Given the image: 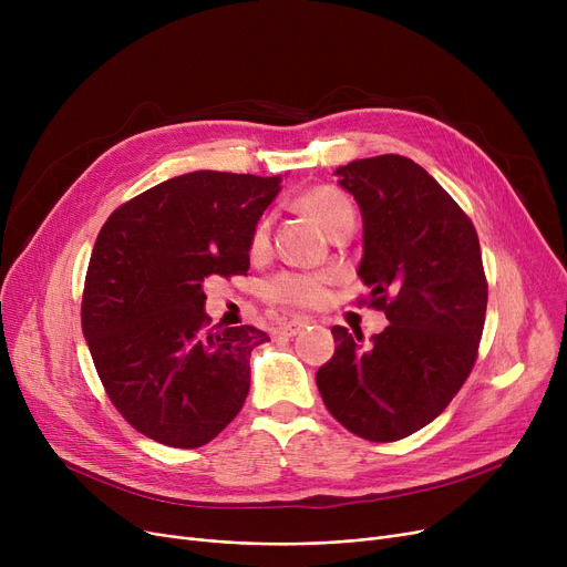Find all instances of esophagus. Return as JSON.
I'll list each match as a JSON object with an SVG mask.
<instances>
[{
	"label": "esophagus",
	"instance_id": "34e87169",
	"mask_svg": "<svg viewBox=\"0 0 567 567\" xmlns=\"http://www.w3.org/2000/svg\"><path fill=\"white\" fill-rule=\"evenodd\" d=\"M308 323H310L308 317H293V319H289V321L282 323V333L291 338V336H296V333H301Z\"/></svg>",
	"mask_w": 567,
	"mask_h": 567
}]
</instances>
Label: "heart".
Returning <instances> with one entry per match:
<instances>
[{
    "instance_id": "heart-1",
    "label": "heart",
    "mask_w": 567,
    "mask_h": 567,
    "mask_svg": "<svg viewBox=\"0 0 567 567\" xmlns=\"http://www.w3.org/2000/svg\"><path fill=\"white\" fill-rule=\"evenodd\" d=\"M301 212L315 220L326 234H336L344 225H353V206L351 202L336 188L319 186L308 190L299 199ZM268 248V220H261L255 231L250 250L255 255L264 252ZM321 285L323 280L317 276H303V274H282L276 280L268 282V296L278 303L287 306H312L321 299Z\"/></svg>"
}]
</instances>
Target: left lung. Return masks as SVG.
I'll use <instances>...</instances> for the list:
<instances>
[{"instance_id":"1","label":"left lung","mask_w":567,"mask_h":567,"mask_svg":"<svg viewBox=\"0 0 567 567\" xmlns=\"http://www.w3.org/2000/svg\"><path fill=\"white\" fill-rule=\"evenodd\" d=\"M363 218L359 278L391 326L363 336L333 326L321 400L355 436L398 441L451 404L478 353L487 280L473 223L411 158L385 154L336 169Z\"/></svg>"}]
</instances>
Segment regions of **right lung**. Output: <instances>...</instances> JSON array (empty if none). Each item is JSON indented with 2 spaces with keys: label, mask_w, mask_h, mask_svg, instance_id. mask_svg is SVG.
Segmentation results:
<instances>
[{
  "label": "right lung",
  "mask_w": 567,
  "mask_h": 567,
  "mask_svg": "<svg viewBox=\"0 0 567 567\" xmlns=\"http://www.w3.org/2000/svg\"><path fill=\"white\" fill-rule=\"evenodd\" d=\"M282 176L199 169L144 190L103 225L82 333L118 413L172 449H199L241 411L255 326L206 329L204 280L250 268L252 231Z\"/></svg>",
  "instance_id": "add662e5"
}]
</instances>
